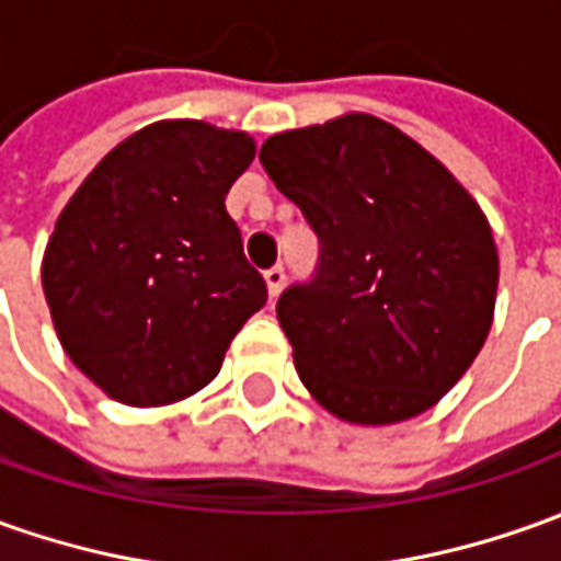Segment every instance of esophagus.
Segmentation results:
<instances>
[{
	"label": "esophagus",
	"instance_id": "34e87169",
	"mask_svg": "<svg viewBox=\"0 0 561 561\" xmlns=\"http://www.w3.org/2000/svg\"><path fill=\"white\" fill-rule=\"evenodd\" d=\"M266 279V291H270V297H279L282 285H285V270L282 266H270L264 273Z\"/></svg>",
	"mask_w": 561,
	"mask_h": 561
}]
</instances>
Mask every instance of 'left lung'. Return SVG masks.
I'll return each mask as SVG.
<instances>
[{"label":"left lung","instance_id":"obj_1","mask_svg":"<svg viewBox=\"0 0 561 561\" xmlns=\"http://www.w3.org/2000/svg\"><path fill=\"white\" fill-rule=\"evenodd\" d=\"M261 165L319 236L276 316L310 396L346 424L433 409L485 344L497 249L436 156L368 113L266 137Z\"/></svg>","mask_w":561,"mask_h":561}]
</instances>
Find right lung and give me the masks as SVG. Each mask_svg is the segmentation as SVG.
Here are the masks:
<instances>
[{
	"instance_id": "right-lung-1",
	"label": "right lung",
	"mask_w": 561,
	"mask_h": 561,
	"mask_svg": "<svg viewBox=\"0 0 561 561\" xmlns=\"http://www.w3.org/2000/svg\"><path fill=\"white\" fill-rule=\"evenodd\" d=\"M254 159L245 131L152 122L106 152L60 211L42 257L57 341L122 405H171L211 383L264 276L227 215Z\"/></svg>"
}]
</instances>
